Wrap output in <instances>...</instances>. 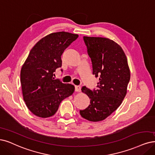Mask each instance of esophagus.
I'll return each mask as SVG.
<instances>
[{
  "label": "esophagus",
  "mask_w": 155,
  "mask_h": 155,
  "mask_svg": "<svg viewBox=\"0 0 155 155\" xmlns=\"http://www.w3.org/2000/svg\"><path fill=\"white\" fill-rule=\"evenodd\" d=\"M74 91L76 92H80L81 91V87L80 85H74Z\"/></svg>",
  "instance_id": "esophagus-1"
}]
</instances>
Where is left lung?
<instances>
[{
	"instance_id": "8db88e82",
	"label": "left lung",
	"mask_w": 155,
	"mask_h": 155,
	"mask_svg": "<svg viewBox=\"0 0 155 155\" xmlns=\"http://www.w3.org/2000/svg\"><path fill=\"white\" fill-rule=\"evenodd\" d=\"M84 41L92 62L93 74L99 77V82L97 89L82 87L91 104L80 114L88 121H100L121 105L127 94L130 71L124 51L116 42L87 36H84Z\"/></svg>"
}]
</instances>
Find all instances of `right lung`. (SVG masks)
I'll return each mask as SVG.
<instances>
[{"label":"right lung","mask_w":155,"mask_h":155,"mask_svg":"<svg viewBox=\"0 0 155 155\" xmlns=\"http://www.w3.org/2000/svg\"><path fill=\"white\" fill-rule=\"evenodd\" d=\"M78 37L66 32L51 33L30 51L21 68L20 82L24 100L34 115L54 116L61 102L73 93V85L62 83L54 76L56 69L62 66V53Z\"/></svg>","instance_id":"obj_1"}]
</instances>
